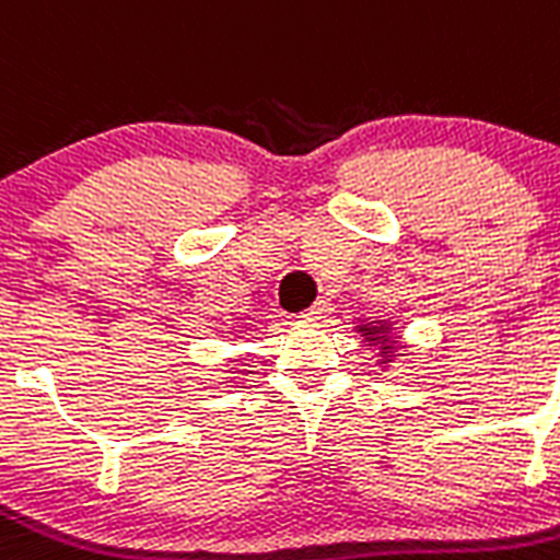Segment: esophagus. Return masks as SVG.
Instances as JSON below:
<instances>
[{"label":"esophagus","instance_id":"esophagus-1","mask_svg":"<svg viewBox=\"0 0 560 560\" xmlns=\"http://www.w3.org/2000/svg\"><path fill=\"white\" fill-rule=\"evenodd\" d=\"M330 311H332L330 300H319V302H314V305L307 307L305 314H302V319H305V322H325L327 316H330Z\"/></svg>","mask_w":560,"mask_h":560}]
</instances>
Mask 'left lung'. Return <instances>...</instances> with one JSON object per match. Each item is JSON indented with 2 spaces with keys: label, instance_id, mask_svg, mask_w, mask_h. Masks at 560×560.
<instances>
[{
  "label": "left lung",
  "instance_id": "left-lung-1",
  "mask_svg": "<svg viewBox=\"0 0 560 560\" xmlns=\"http://www.w3.org/2000/svg\"><path fill=\"white\" fill-rule=\"evenodd\" d=\"M358 332H361V336H366V341H372V343L383 341L381 361L383 363L392 361V355H388V352H394V347H392V343H388V322H377V325H372V322H369V325L358 327Z\"/></svg>",
  "mask_w": 560,
  "mask_h": 560
}]
</instances>
